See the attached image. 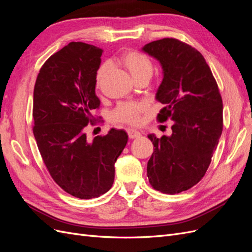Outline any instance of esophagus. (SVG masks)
<instances>
[{
	"instance_id": "esophagus-1",
	"label": "esophagus",
	"mask_w": 252,
	"mask_h": 252,
	"mask_svg": "<svg viewBox=\"0 0 252 252\" xmlns=\"http://www.w3.org/2000/svg\"><path fill=\"white\" fill-rule=\"evenodd\" d=\"M127 133H128V136L130 139H136V138H139V136L142 135L140 131L135 130V129H133V128H128L127 129Z\"/></svg>"
}]
</instances>
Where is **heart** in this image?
Here are the masks:
<instances>
[{
	"mask_svg": "<svg viewBox=\"0 0 252 252\" xmlns=\"http://www.w3.org/2000/svg\"><path fill=\"white\" fill-rule=\"evenodd\" d=\"M119 62L123 65L126 69L130 72L134 80L139 79L145 74L152 73L154 67L148 57L143 53L136 51H126L122 53L119 58ZM109 69L108 64H102L96 72V83L100 84L105 74ZM146 109V105L142 102L126 101L120 103L111 113L113 121L120 122V123L126 124H138L140 121V116Z\"/></svg>",
	"mask_w": 252,
	"mask_h": 252,
	"instance_id": "b5f03b06",
	"label": "heart"
}]
</instances>
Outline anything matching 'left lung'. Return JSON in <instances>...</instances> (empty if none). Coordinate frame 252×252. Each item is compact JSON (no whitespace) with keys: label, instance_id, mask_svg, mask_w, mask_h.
<instances>
[{"label":"left lung","instance_id":"left-lung-1","mask_svg":"<svg viewBox=\"0 0 252 252\" xmlns=\"http://www.w3.org/2000/svg\"><path fill=\"white\" fill-rule=\"evenodd\" d=\"M142 50L163 69L156 98L164 107L158 120L173 121L170 135H148L155 150L147 177L156 190L180 193L197 184L208 169L223 130L222 97L204 57L188 44L166 37Z\"/></svg>","mask_w":252,"mask_h":252}]
</instances>
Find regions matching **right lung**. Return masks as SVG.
Returning <instances> with one entry per match:
<instances>
[{
    "instance_id": "right-lung-1",
    "label": "right lung",
    "mask_w": 252,
    "mask_h": 252,
    "mask_svg": "<svg viewBox=\"0 0 252 252\" xmlns=\"http://www.w3.org/2000/svg\"><path fill=\"white\" fill-rule=\"evenodd\" d=\"M102 53L94 45L69 43L44 63L33 90V134L43 161L61 188L84 200L111 188L114 163L128 141L123 129L111 128L91 142L84 131L91 110L100 107L95 84Z\"/></svg>"
}]
</instances>
